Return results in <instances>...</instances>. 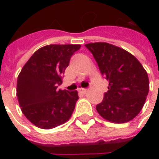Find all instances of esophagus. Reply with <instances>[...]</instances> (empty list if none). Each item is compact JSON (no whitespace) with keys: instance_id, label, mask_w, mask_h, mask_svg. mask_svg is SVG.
Instances as JSON below:
<instances>
[{"instance_id":"esophagus-1","label":"esophagus","mask_w":159,"mask_h":159,"mask_svg":"<svg viewBox=\"0 0 159 159\" xmlns=\"http://www.w3.org/2000/svg\"><path fill=\"white\" fill-rule=\"evenodd\" d=\"M87 91H88L87 89H83V88H80V89H78V92L81 93H86Z\"/></svg>"}]
</instances>
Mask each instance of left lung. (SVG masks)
<instances>
[{"mask_svg": "<svg viewBox=\"0 0 159 159\" xmlns=\"http://www.w3.org/2000/svg\"><path fill=\"white\" fill-rule=\"evenodd\" d=\"M85 47L109 82L102 102L96 106L98 113L115 123L134 119L142 109L149 92L146 70L133 54L119 47L107 42L89 43Z\"/></svg>", "mask_w": 159, "mask_h": 159, "instance_id": "obj_1", "label": "left lung"}]
</instances>
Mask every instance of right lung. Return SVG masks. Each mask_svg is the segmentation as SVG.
<instances>
[{"instance_id": "obj_1", "label": "right lung", "mask_w": 159, "mask_h": 159, "mask_svg": "<svg viewBox=\"0 0 159 159\" xmlns=\"http://www.w3.org/2000/svg\"><path fill=\"white\" fill-rule=\"evenodd\" d=\"M78 44H51L39 48L18 76L17 97L26 118L35 126L50 129L67 122L78 100L77 91L58 89L70 57Z\"/></svg>"}]
</instances>
